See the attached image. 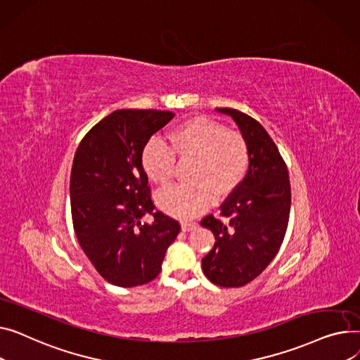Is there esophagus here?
I'll return each mask as SVG.
<instances>
[{"label": "esophagus", "instance_id": "obj_1", "mask_svg": "<svg viewBox=\"0 0 360 360\" xmlns=\"http://www.w3.org/2000/svg\"><path fill=\"white\" fill-rule=\"evenodd\" d=\"M195 226H196V222H192V221H183V222H181V229H183L184 232L192 231Z\"/></svg>", "mask_w": 360, "mask_h": 360}]
</instances>
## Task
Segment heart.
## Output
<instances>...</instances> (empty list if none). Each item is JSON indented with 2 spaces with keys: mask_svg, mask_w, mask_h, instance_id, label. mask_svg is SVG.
<instances>
[{
  "mask_svg": "<svg viewBox=\"0 0 360 360\" xmlns=\"http://www.w3.org/2000/svg\"><path fill=\"white\" fill-rule=\"evenodd\" d=\"M190 160L187 179L158 195L157 202L165 212L179 218H192L218 198L229 195L245 177L250 165V148L245 138L207 117L188 119L167 135V145L150 141L142 150V170L154 184L165 188L174 179L176 160Z\"/></svg>",
  "mask_w": 360,
  "mask_h": 360,
  "instance_id": "b5f03b06",
  "label": "heart"
}]
</instances>
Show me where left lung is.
<instances>
[{"label":"left lung","mask_w":360,"mask_h":360,"mask_svg":"<svg viewBox=\"0 0 360 360\" xmlns=\"http://www.w3.org/2000/svg\"><path fill=\"white\" fill-rule=\"evenodd\" d=\"M217 110L238 124L250 148V165L221 205V219L207 215L200 221L215 236L202 270L218 286L240 288L255 281L278 255L289 221L290 183L276 143L256 119L236 109Z\"/></svg>","instance_id":"left-lung-1"}]
</instances>
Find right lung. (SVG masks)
I'll list each match as a JSON object with an SVG mask.
<instances>
[{
  "label": "right lung",
  "instance_id": "obj_1",
  "mask_svg": "<svg viewBox=\"0 0 360 360\" xmlns=\"http://www.w3.org/2000/svg\"><path fill=\"white\" fill-rule=\"evenodd\" d=\"M174 117L172 112L122 109L101 119L79 142L70 195L78 243L109 283L134 288L154 281L179 221L155 212L141 154ZM153 214V224H142Z\"/></svg>",
  "mask_w": 360,
  "mask_h": 360
}]
</instances>
